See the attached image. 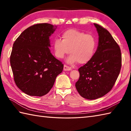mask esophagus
Returning a JSON list of instances; mask_svg holds the SVG:
<instances>
[{"instance_id":"1","label":"esophagus","mask_w":131,"mask_h":131,"mask_svg":"<svg viewBox=\"0 0 131 131\" xmlns=\"http://www.w3.org/2000/svg\"><path fill=\"white\" fill-rule=\"evenodd\" d=\"M71 70V68L69 66L65 65L63 66V70L64 71H70Z\"/></svg>"}]
</instances>
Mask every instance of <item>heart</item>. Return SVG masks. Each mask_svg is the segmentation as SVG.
<instances>
[{
    "mask_svg": "<svg viewBox=\"0 0 131 131\" xmlns=\"http://www.w3.org/2000/svg\"><path fill=\"white\" fill-rule=\"evenodd\" d=\"M62 40L56 39L53 41L56 57L62 59L69 53L66 61L70 64L88 62L96 51V41L93 35L76 29H69L63 32Z\"/></svg>",
    "mask_w": 131,
    "mask_h": 131,
    "instance_id": "1",
    "label": "heart"
}]
</instances>
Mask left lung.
<instances>
[{
    "label": "left lung",
    "instance_id": "1",
    "mask_svg": "<svg viewBox=\"0 0 131 131\" xmlns=\"http://www.w3.org/2000/svg\"><path fill=\"white\" fill-rule=\"evenodd\" d=\"M99 34V44L93 58L80 67L75 83L78 93L88 100L99 99L110 91L122 66L120 47L106 29L94 24Z\"/></svg>",
    "mask_w": 131,
    "mask_h": 131
}]
</instances>
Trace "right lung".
Listing matches in <instances>:
<instances>
[{"instance_id": "add662e5", "label": "right lung", "mask_w": 131, "mask_h": 131, "mask_svg": "<svg viewBox=\"0 0 131 131\" xmlns=\"http://www.w3.org/2000/svg\"><path fill=\"white\" fill-rule=\"evenodd\" d=\"M57 26L43 23L25 30L13 43L10 63L16 85L31 96L51 90L63 65L52 54L49 37Z\"/></svg>"}]
</instances>
